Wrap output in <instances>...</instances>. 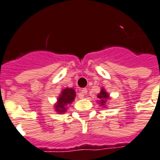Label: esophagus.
<instances>
[{
  "label": "esophagus",
  "instance_id": "esophagus-1",
  "mask_svg": "<svg viewBox=\"0 0 160 160\" xmlns=\"http://www.w3.org/2000/svg\"><path fill=\"white\" fill-rule=\"evenodd\" d=\"M87 92H88L87 89H81V90H80V94H79V98H84V96L85 95V94H87Z\"/></svg>",
  "mask_w": 160,
  "mask_h": 160
}]
</instances>
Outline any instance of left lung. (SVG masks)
<instances>
[{"label":"left lung","mask_w":160,"mask_h":160,"mask_svg":"<svg viewBox=\"0 0 160 160\" xmlns=\"http://www.w3.org/2000/svg\"><path fill=\"white\" fill-rule=\"evenodd\" d=\"M97 97H98V99H99V101H100V102H98V103H100L101 106H103V107H105L106 102H107L108 99L109 98V94H108L107 92L105 91L104 89H102V88L100 93H98Z\"/></svg>","instance_id":"1"}]
</instances>
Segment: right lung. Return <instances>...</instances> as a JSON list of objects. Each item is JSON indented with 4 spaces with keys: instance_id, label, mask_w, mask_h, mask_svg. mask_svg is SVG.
Segmentation results:
<instances>
[{
    "instance_id": "obj_1",
    "label": "right lung",
    "mask_w": 160,
    "mask_h": 160,
    "mask_svg": "<svg viewBox=\"0 0 160 160\" xmlns=\"http://www.w3.org/2000/svg\"><path fill=\"white\" fill-rule=\"evenodd\" d=\"M76 97V91L72 88H66L62 91L55 104V110L58 113H64L67 112L69 104L73 102Z\"/></svg>"
}]
</instances>
